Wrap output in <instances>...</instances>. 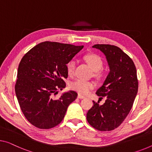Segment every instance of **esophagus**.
<instances>
[{
    "mask_svg": "<svg viewBox=\"0 0 152 152\" xmlns=\"http://www.w3.org/2000/svg\"><path fill=\"white\" fill-rule=\"evenodd\" d=\"M77 98H78V99H85L86 97L84 96H82V95H81V94H78Z\"/></svg>",
    "mask_w": 152,
    "mask_h": 152,
    "instance_id": "esophagus-1",
    "label": "esophagus"
}]
</instances>
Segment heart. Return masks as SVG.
<instances>
[{
    "label": "heart",
    "mask_w": 152,
    "mask_h": 152,
    "mask_svg": "<svg viewBox=\"0 0 152 152\" xmlns=\"http://www.w3.org/2000/svg\"><path fill=\"white\" fill-rule=\"evenodd\" d=\"M83 59L90 67L94 71V76L99 79H103L105 76L103 69L104 62L101 57L95 53H88L84 56ZM75 61L71 60L66 64V70L69 75H73L75 69ZM70 87L72 90L77 92L79 94H86L90 92L95 87V84L92 81H83L81 79H76L71 83Z\"/></svg>",
    "instance_id": "b5f03b06"
}]
</instances>
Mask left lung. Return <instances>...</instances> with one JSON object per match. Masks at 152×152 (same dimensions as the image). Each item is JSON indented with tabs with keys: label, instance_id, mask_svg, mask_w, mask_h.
<instances>
[{
	"label": "left lung",
	"instance_id": "8db88e82",
	"mask_svg": "<svg viewBox=\"0 0 152 152\" xmlns=\"http://www.w3.org/2000/svg\"><path fill=\"white\" fill-rule=\"evenodd\" d=\"M105 55L110 72L96 94L106 100L102 105L93 101L87 121L95 129L110 131L122 124L131 110L138 92L137 69L132 60L120 48L109 44L92 46Z\"/></svg>",
	"mask_w": 152,
	"mask_h": 152
}]
</instances>
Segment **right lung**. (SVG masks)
<instances>
[{
  "mask_svg": "<svg viewBox=\"0 0 152 152\" xmlns=\"http://www.w3.org/2000/svg\"><path fill=\"white\" fill-rule=\"evenodd\" d=\"M83 45L45 41L30 50L22 58L15 85L16 96L26 120L40 129L59 124L67 108L77 96L73 90L59 99L53 95L66 86V64Z\"/></svg>",
  "mask_w": 152,
  "mask_h": 152,
  "instance_id": "1",
  "label": "right lung"
}]
</instances>
